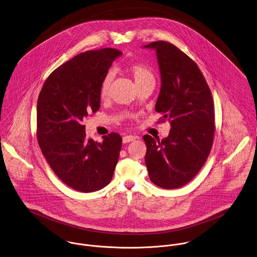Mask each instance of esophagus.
I'll return each mask as SVG.
<instances>
[{"label":"esophagus","mask_w":257,"mask_h":257,"mask_svg":"<svg viewBox=\"0 0 257 257\" xmlns=\"http://www.w3.org/2000/svg\"><path fill=\"white\" fill-rule=\"evenodd\" d=\"M136 139H137V138H136L135 136H124V137L122 138V142H123L124 144H127V143H131V142H134Z\"/></svg>","instance_id":"34e87169"}]
</instances>
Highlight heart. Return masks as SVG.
Returning <instances> with one entry per match:
<instances>
[{
	"instance_id": "1",
	"label": "heart",
	"mask_w": 257,
	"mask_h": 257,
	"mask_svg": "<svg viewBox=\"0 0 257 257\" xmlns=\"http://www.w3.org/2000/svg\"><path fill=\"white\" fill-rule=\"evenodd\" d=\"M128 71L135 79V82L138 85V87L148 82L154 83V74L145 64L132 63L128 65ZM112 78H113V73L111 71H109L104 76L100 85V90H99V94L102 99H105L108 96Z\"/></svg>"
}]
</instances>
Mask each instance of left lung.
<instances>
[{
    "mask_svg": "<svg viewBox=\"0 0 257 257\" xmlns=\"http://www.w3.org/2000/svg\"><path fill=\"white\" fill-rule=\"evenodd\" d=\"M146 47L156 50L161 89L155 110L168 118L167 138L146 135V164L150 181L164 189L190 182L208 159L215 136V107L211 90L198 65L174 44L159 40Z\"/></svg>",
    "mask_w": 257,
    "mask_h": 257,
    "instance_id": "1",
    "label": "left lung"
}]
</instances>
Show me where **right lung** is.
<instances>
[{
  "instance_id": "1",
  "label": "right lung",
  "mask_w": 257,
  "mask_h": 257,
  "mask_svg": "<svg viewBox=\"0 0 257 257\" xmlns=\"http://www.w3.org/2000/svg\"><path fill=\"white\" fill-rule=\"evenodd\" d=\"M114 48L82 52L56 68L37 100V138L47 163L63 182L79 192L98 191L110 183L122 139L116 133L103 143L86 138L82 120L100 108V85L112 61Z\"/></svg>"
}]
</instances>
